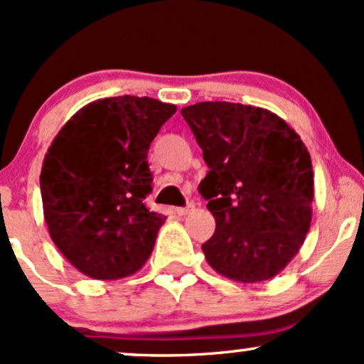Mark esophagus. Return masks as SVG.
Listing matches in <instances>:
<instances>
[{"mask_svg":"<svg viewBox=\"0 0 364 364\" xmlns=\"http://www.w3.org/2000/svg\"><path fill=\"white\" fill-rule=\"evenodd\" d=\"M193 208H195L193 203H188L186 207H178L176 208V214L178 215H188V214H190V212H193Z\"/></svg>","mask_w":364,"mask_h":364,"instance_id":"1","label":"esophagus"}]
</instances>
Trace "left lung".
Wrapping results in <instances>:
<instances>
[{
	"label": "left lung",
	"instance_id": "obj_1",
	"mask_svg": "<svg viewBox=\"0 0 364 364\" xmlns=\"http://www.w3.org/2000/svg\"><path fill=\"white\" fill-rule=\"evenodd\" d=\"M208 173L200 193L215 219L202 245L217 274L241 284L281 274L311 225L313 168L303 140L275 112L225 101L183 107Z\"/></svg>",
	"mask_w": 364,
	"mask_h": 364
}]
</instances>
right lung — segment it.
Listing matches in <instances>:
<instances>
[{
  "label": "right lung",
  "mask_w": 364,
  "mask_h": 364,
  "mask_svg": "<svg viewBox=\"0 0 364 364\" xmlns=\"http://www.w3.org/2000/svg\"><path fill=\"white\" fill-rule=\"evenodd\" d=\"M174 104L119 95L83 106L49 145L41 171L44 219L58 250L99 281L145 265L166 215L150 212L147 152Z\"/></svg>",
  "instance_id": "1"
}]
</instances>
